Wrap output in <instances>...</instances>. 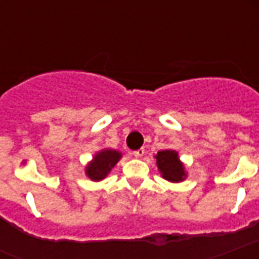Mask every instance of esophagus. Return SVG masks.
<instances>
[{
  "instance_id": "obj_1",
  "label": "esophagus",
  "mask_w": 259,
  "mask_h": 259,
  "mask_svg": "<svg viewBox=\"0 0 259 259\" xmlns=\"http://www.w3.org/2000/svg\"><path fill=\"white\" fill-rule=\"evenodd\" d=\"M133 154H134V157H142V156L145 154V149H142V148H141V149L134 150Z\"/></svg>"
}]
</instances>
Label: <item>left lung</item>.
Masks as SVG:
<instances>
[{
  "mask_svg": "<svg viewBox=\"0 0 259 259\" xmlns=\"http://www.w3.org/2000/svg\"><path fill=\"white\" fill-rule=\"evenodd\" d=\"M156 164H157L158 172L161 173L162 179H165L169 183H181L187 179L184 162H181L179 153L176 150L165 149L160 150L156 156Z\"/></svg>",
  "mask_w": 259,
  "mask_h": 259,
  "instance_id": "left-lung-1",
  "label": "left lung"
}]
</instances>
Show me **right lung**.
<instances>
[{
    "label": "right lung",
    "instance_id": "1",
    "mask_svg": "<svg viewBox=\"0 0 259 259\" xmlns=\"http://www.w3.org/2000/svg\"><path fill=\"white\" fill-rule=\"evenodd\" d=\"M121 157L122 153L119 150L109 149V148L99 150L94 154L93 160L84 168L86 176L93 181H102L111 172L114 166L117 165Z\"/></svg>",
    "mask_w": 259,
    "mask_h": 259
}]
</instances>
